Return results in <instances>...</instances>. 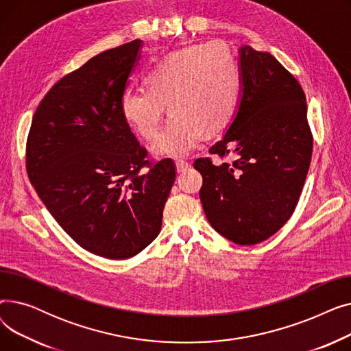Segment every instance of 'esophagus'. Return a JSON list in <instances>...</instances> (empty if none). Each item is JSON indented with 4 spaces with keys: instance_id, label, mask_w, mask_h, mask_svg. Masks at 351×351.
Wrapping results in <instances>:
<instances>
[{
    "instance_id": "esophagus-1",
    "label": "esophagus",
    "mask_w": 351,
    "mask_h": 351,
    "mask_svg": "<svg viewBox=\"0 0 351 351\" xmlns=\"http://www.w3.org/2000/svg\"><path fill=\"white\" fill-rule=\"evenodd\" d=\"M189 163L186 162V160H176V171L179 172V173H183V172H186L188 169H189Z\"/></svg>"
}]
</instances>
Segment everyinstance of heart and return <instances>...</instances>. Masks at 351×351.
<instances>
[{"mask_svg": "<svg viewBox=\"0 0 351 351\" xmlns=\"http://www.w3.org/2000/svg\"><path fill=\"white\" fill-rule=\"evenodd\" d=\"M145 85L125 89L122 117L142 139L152 141L168 105L172 117L152 149L180 158L204 139L206 129L216 132L229 123L241 97V69L226 44L210 41L169 53L146 73Z\"/></svg>", "mask_w": 351, "mask_h": 351, "instance_id": "b5f03b06", "label": "heart"}]
</instances>
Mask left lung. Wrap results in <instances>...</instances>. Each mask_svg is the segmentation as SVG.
<instances>
[{
  "mask_svg": "<svg viewBox=\"0 0 351 351\" xmlns=\"http://www.w3.org/2000/svg\"><path fill=\"white\" fill-rule=\"evenodd\" d=\"M242 98L223 138L195 160L199 196L212 228L242 246L280 230L304 185L313 152L307 102L299 81L269 52L241 48Z\"/></svg>",
  "mask_w": 351,
  "mask_h": 351,
  "instance_id": "obj_1",
  "label": "left lung"
}]
</instances>
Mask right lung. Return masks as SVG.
Returning a JSON list of instances; mask_svg holds the SVG:
<instances>
[{
    "instance_id": "right-lung-1",
    "label": "right lung",
    "mask_w": 351,
    "mask_h": 351,
    "mask_svg": "<svg viewBox=\"0 0 351 351\" xmlns=\"http://www.w3.org/2000/svg\"><path fill=\"white\" fill-rule=\"evenodd\" d=\"M141 40L101 52L55 84L36 108L25 165L34 189L85 250L122 261L151 245L176 178L154 162L121 112Z\"/></svg>"
}]
</instances>
